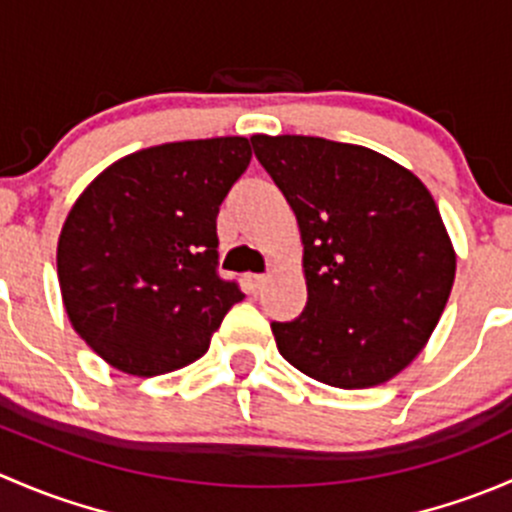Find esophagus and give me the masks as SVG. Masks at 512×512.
Listing matches in <instances>:
<instances>
[{
  "mask_svg": "<svg viewBox=\"0 0 512 512\" xmlns=\"http://www.w3.org/2000/svg\"><path fill=\"white\" fill-rule=\"evenodd\" d=\"M267 280H270V275H250L247 277V285H250L252 292H262V287L267 285Z\"/></svg>",
  "mask_w": 512,
  "mask_h": 512,
  "instance_id": "34e87169",
  "label": "esophagus"
}]
</instances>
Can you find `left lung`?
Listing matches in <instances>:
<instances>
[{
	"mask_svg": "<svg viewBox=\"0 0 512 512\" xmlns=\"http://www.w3.org/2000/svg\"><path fill=\"white\" fill-rule=\"evenodd\" d=\"M297 215L307 307L272 322L294 369L337 389L399 374L441 319L456 255L436 200L381 153L314 136H252Z\"/></svg>",
	"mask_w": 512,
	"mask_h": 512,
	"instance_id": "8db88e82",
	"label": "left lung"
}]
</instances>
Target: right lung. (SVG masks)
<instances>
[{
    "instance_id": "obj_1",
    "label": "right lung",
    "mask_w": 512,
    "mask_h": 512,
    "mask_svg": "<svg viewBox=\"0 0 512 512\" xmlns=\"http://www.w3.org/2000/svg\"><path fill=\"white\" fill-rule=\"evenodd\" d=\"M250 158L240 136L163 143L121 158L81 193L56 267L66 314L101 359L158 376L208 352L245 297L218 272V213Z\"/></svg>"
}]
</instances>
